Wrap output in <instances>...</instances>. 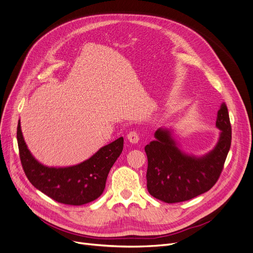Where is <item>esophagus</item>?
Listing matches in <instances>:
<instances>
[{
  "label": "esophagus",
  "instance_id": "34e87169",
  "mask_svg": "<svg viewBox=\"0 0 253 253\" xmlns=\"http://www.w3.org/2000/svg\"><path fill=\"white\" fill-rule=\"evenodd\" d=\"M127 138L131 142V144H137L139 140V135L136 131H131V132H129L127 134Z\"/></svg>",
  "mask_w": 253,
  "mask_h": 253
}]
</instances>
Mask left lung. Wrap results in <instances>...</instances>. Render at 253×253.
I'll list each match as a JSON object with an SVG mask.
<instances>
[{
	"label": "left lung",
	"instance_id": "1",
	"mask_svg": "<svg viewBox=\"0 0 253 253\" xmlns=\"http://www.w3.org/2000/svg\"><path fill=\"white\" fill-rule=\"evenodd\" d=\"M216 127L221 131L217 145L202 157L182 152L169 130L159 128L156 131V139L145 147L147 188L152 196L173 204L189 201L213 187L220 177L232 144V126L225 103L217 113Z\"/></svg>",
	"mask_w": 253,
	"mask_h": 253
}]
</instances>
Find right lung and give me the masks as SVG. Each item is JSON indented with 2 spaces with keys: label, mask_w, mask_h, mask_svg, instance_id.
<instances>
[{
  "label": "right lung",
  "mask_w": 253,
  "mask_h": 253,
  "mask_svg": "<svg viewBox=\"0 0 253 253\" xmlns=\"http://www.w3.org/2000/svg\"><path fill=\"white\" fill-rule=\"evenodd\" d=\"M17 144L21 166L35 188L58 203L82 206L102 194L108 172L123 151L124 139H116L91 158L68 168H48L38 162L26 145L19 121Z\"/></svg>",
  "instance_id": "add662e5"
}]
</instances>
